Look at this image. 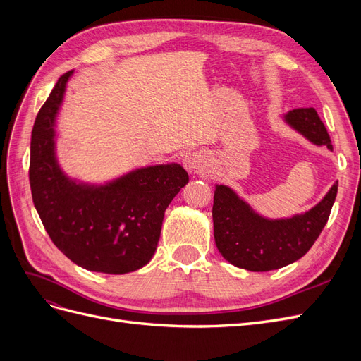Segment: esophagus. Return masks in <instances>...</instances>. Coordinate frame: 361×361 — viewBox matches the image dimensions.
<instances>
[{"label": "esophagus", "mask_w": 361, "mask_h": 361, "mask_svg": "<svg viewBox=\"0 0 361 361\" xmlns=\"http://www.w3.org/2000/svg\"><path fill=\"white\" fill-rule=\"evenodd\" d=\"M207 162H209V158H207L206 152L197 150V152H191L187 157H185V166H187L188 170L191 171H202L206 169Z\"/></svg>", "instance_id": "obj_1"}]
</instances>
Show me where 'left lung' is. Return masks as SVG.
Wrapping results in <instances>:
<instances>
[{"mask_svg":"<svg viewBox=\"0 0 361 361\" xmlns=\"http://www.w3.org/2000/svg\"><path fill=\"white\" fill-rule=\"evenodd\" d=\"M286 122L318 146L333 150L329 133L314 108H297ZM337 195V182L325 197L301 215L267 220L239 199L233 190L218 185L214 194V238L221 256L238 268L271 271L286 267L312 248L329 221Z\"/></svg>","mask_w":361,"mask_h":361,"instance_id":"left-lung-1","label":"left lung"}]
</instances>
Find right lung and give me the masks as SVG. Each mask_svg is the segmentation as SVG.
Wrapping results in <instances>:
<instances>
[{"instance_id": "add662e5", "label": "right lung", "mask_w": 361, "mask_h": 361, "mask_svg": "<svg viewBox=\"0 0 361 361\" xmlns=\"http://www.w3.org/2000/svg\"><path fill=\"white\" fill-rule=\"evenodd\" d=\"M71 75L60 76L31 130L32 202L51 241L73 264L126 274L154 256L164 212L190 178L179 164H162L99 187L69 179L56 159L54 126Z\"/></svg>"}]
</instances>
